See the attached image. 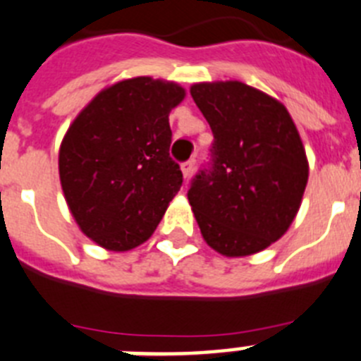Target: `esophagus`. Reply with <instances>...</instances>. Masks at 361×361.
I'll list each match as a JSON object with an SVG mask.
<instances>
[{
  "label": "esophagus",
  "mask_w": 361,
  "mask_h": 361,
  "mask_svg": "<svg viewBox=\"0 0 361 361\" xmlns=\"http://www.w3.org/2000/svg\"><path fill=\"white\" fill-rule=\"evenodd\" d=\"M193 168H195V161H193V159L183 162V175H184V178H186V180H190L191 175H193Z\"/></svg>",
  "instance_id": "1"
}]
</instances>
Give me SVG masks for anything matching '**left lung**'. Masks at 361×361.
Instances as JSON below:
<instances>
[{
	"label": "left lung",
	"mask_w": 361,
	"mask_h": 361,
	"mask_svg": "<svg viewBox=\"0 0 361 361\" xmlns=\"http://www.w3.org/2000/svg\"><path fill=\"white\" fill-rule=\"evenodd\" d=\"M191 97L213 132L188 200L204 240L226 257L266 250L288 231L309 168L286 106L238 81L200 82Z\"/></svg>",
	"instance_id": "8db88e82"
}]
</instances>
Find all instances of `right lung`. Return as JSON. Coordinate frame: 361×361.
Wrapping results in <instances>:
<instances>
[{
	"mask_svg": "<svg viewBox=\"0 0 361 361\" xmlns=\"http://www.w3.org/2000/svg\"><path fill=\"white\" fill-rule=\"evenodd\" d=\"M183 99L175 82L126 79L95 95L66 132L63 193L81 231L106 250L148 240L183 186L168 119Z\"/></svg>",
	"mask_w": 361,
	"mask_h": 361,
	"instance_id": "1",
	"label": "right lung"
}]
</instances>
